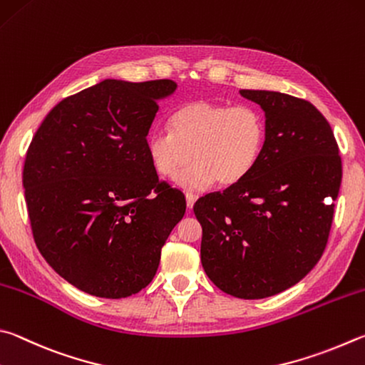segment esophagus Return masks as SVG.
Returning <instances> with one entry per match:
<instances>
[{"label": "esophagus", "mask_w": 365, "mask_h": 365, "mask_svg": "<svg viewBox=\"0 0 365 365\" xmlns=\"http://www.w3.org/2000/svg\"><path fill=\"white\" fill-rule=\"evenodd\" d=\"M197 200V197L192 192H186V203H187V208L190 210L194 207V203Z\"/></svg>", "instance_id": "34e87169"}]
</instances>
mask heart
<instances>
[{"label": "heart", "instance_id": "heart-1", "mask_svg": "<svg viewBox=\"0 0 365 365\" xmlns=\"http://www.w3.org/2000/svg\"><path fill=\"white\" fill-rule=\"evenodd\" d=\"M171 131L155 128L145 140L147 155L160 176L178 178L186 189L218 181L229 187L253 171L263 155L267 125L264 113L250 104L197 99L171 115Z\"/></svg>", "mask_w": 365, "mask_h": 365}]
</instances>
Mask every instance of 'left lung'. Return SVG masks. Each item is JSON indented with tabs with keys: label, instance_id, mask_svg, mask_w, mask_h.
Here are the masks:
<instances>
[{
	"label": "left lung",
	"instance_id": "1",
	"mask_svg": "<svg viewBox=\"0 0 365 365\" xmlns=\"http://www.w3.org/2000/svg\"><path fill=\"white\" fill-rule=\"evenodd\" d=\"M261 106L267 136L259 162L240 182L200 197V258L227 295L259 299L290 289L321 259L341 157L334 131L311 102L276 91L242 89Z\"/></svg>",
	"mask_w": 365,
	"mask_h": 365
}]
</instances>
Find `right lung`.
<instances>
[{
    "label": "right lung",
    "mask_w": 365,
    "mask_h": 365,
    "mask_svg": "<svg viewBox=\"0 0 365 365\" xmlns=\"http://www.w3.org/2000/svg\"><path fill=\"white\" fill-rule=\"evenodd\" d=\"M171 80H104L62 99L38 128L22 184L35 244L76 289L126 298L145 289L186 213L158 179L147 134Z\"/></svg>",
    "instance_id": "add662e5"
}]
</instances>
